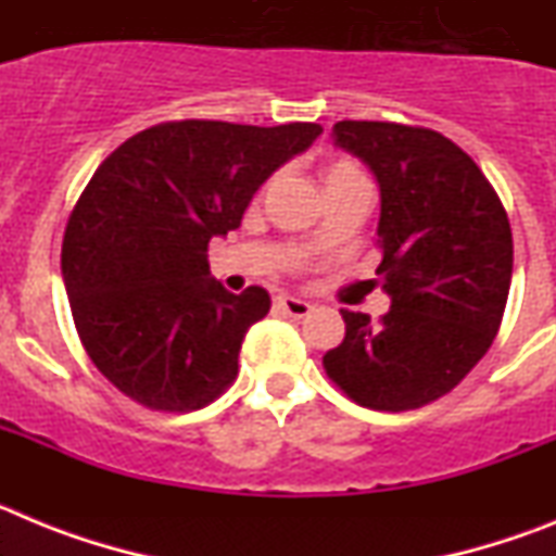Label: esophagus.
Masks as SVG:
<instances>
[{"mask_svg": "<svg viewBox=\"0 0 556 556\" xmlns=\"http://www.w3.org/2000/svg\"><path fill=\"white\" fill-rule=\"evenodd\" d=\"M275 306L281 308V312H287L289 317H306V314L312 312V303L303 301V298H294V294H278V298H275Z\"/></svg>", "mask_w": 556, "mask_h": 556, "instance_id": "1", "label": "esophagus"}]
</instances>
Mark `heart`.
Listing matches in <instances>:
<instances>
[{
	"label": "heart",
	"mask_w": 556,
	"mask_h": 556,
	"mask_svg": "<svg viewBox=\"0 0 556 556\" xmlns=\"http://www.w3.org/2000/svg\"><path fill=\"white\" fill-rule=\"evenodd\" d=\"M345 178H365V172L358 169L351 161H337L326 169V184H333V180H345Z\"/></svg>",
	"instance_id": "b5f03b06"
}]
</instances>
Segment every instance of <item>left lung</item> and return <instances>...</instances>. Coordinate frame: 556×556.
<instances>
[{"label": "left lung", "mask_w": 556, "mask_h": 556, "mask_svg": "<svg viewBox=\"0 0 556 556\" xmlns=\"http://www.w3.org/2000/svg\"><path fill=\"white\" fill-rule=\"evenodd\" d=\"M333 141L381 189L376 275L392 306L378 323L342 308L345 339L323 367L358 406L420 409L454 390L498 333L513 281L507 211L443 132L345 119Z\"/></svg>", "instance_id": "8db88e82"}]
</instances>
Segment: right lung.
<instances>
[{
  "mask_svg": "<svg viewBox=\"0 0 556 556\" xmlns=\"http://www.w3.org/2000/svg\"><path fill=\"white\" fill-rule=\"evenodd\" d=\"M320 132L161 122L97 166L68 214L61 269L83 348L116 390L147 409L194 412L233 384L269 294L214 281L211 236L239 228L258 186Z\"/></svg>",
  "mask_w": 556,
  "mask_h": 556,
  "instance_id": "1",
  "label": "right lung"
}]
</instances>
